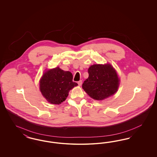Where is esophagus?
<instances>
[{"instance_id":"obj_1","label":"esophagus","mask_w":157,"mask_h":157,"mask_svg":"<svg viewBox=\"0 0 157 157\" xmlns=\"http://www.w3.org/2000/svg\"><path fill=\"white\" fill-rule=\"evenodd\" d=\"M78 84L79 85V86H81V85L82 84V81L81 80V81H78Z\"/></svg>"}]
</instances>
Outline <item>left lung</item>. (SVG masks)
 <instances>
[{"label":"left lung","mask_w":157,"mask_h":157,"mask_svg":"<svg viewBox=\"0 0 157 157\" xmlns=\"http://www.w3.org/2000/svg\"><path fill=\"white\" fill-rule=\"evenodd\" d=\"M88 72L89 77L83 83L82 88L90 97L102 100L117 92L120 80L111 65H93Z\"/></svg>","instance_id":"8db88e82"}]
</instances>
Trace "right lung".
<instances>
[{
  "instance_id": "add662e5",
  "label": "right lung",
  "mask_w": 157,
  "mask_h": 157,
  "mask_svg": "<svg viewBox=\"0 0 157 157\" xmlns=\"http://www.w3.org/2000/svg\"><path fill=\"white\" fill-rule=\"evenodd\" d=\"M72 79L71 72L59 67L48 70L40 81V92L49 102L59 104L65 101L69 91L78 85Z\"/></svg>"
}]
</instances>
